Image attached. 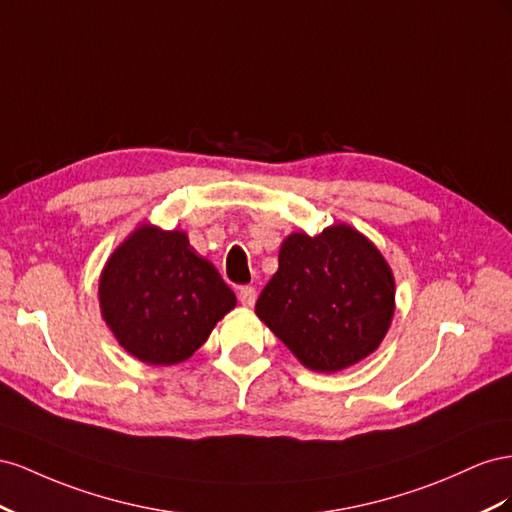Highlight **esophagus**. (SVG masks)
Returning a JSON list of instances; mask_svg holds the SVG:
<instances>
[{"label":"esophagus","mask_w":512,"mask_h":512,"mask_svg":"<svg viewBox=\"0 0 512 512\" xmlns=\"http://www.w3.org/2000/svg\"><path fill=\"white\" fill-rule=\"evenodd\" d=\"M255 298H257V291H255V287H251V285H244V287H240V291H238V300H240L244 306H253V304H255Z\"/></svg>","instance_id":"34e87169"}]
</instances>
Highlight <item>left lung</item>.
Masks as SVG:
<instances>
[{
    "label": "left lung",
    "mask_w": 512,
    "mask_h": 512,
    "mask_svg": "<svg viewBox=\"0 0 512 512\" xmlns=\"http://www.w3.org/2000/svg\"><path fill=\"white\" fill-rule=\"evenodd\" d=\"M255 313L306 369L337 373L384 341L394 276L377 246L345 223L291 233Z\"/></svg>",
    "instance_id": "left-lung-1"
}]
</instances>
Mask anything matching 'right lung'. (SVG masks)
Here are the masks:
<instances>
[{
  "label": "right lung",
  "instance_id": "obj_1",
  "mask_svg": "<svg viewBox=\"0 0 512 512\" xmlns=\"http://www.w3.org/2000/svg\"><path fill=\"white\" fill-rule=\"evenodd\" d=\"M102 319L130 356L178 364L208 341L236 294L184 231L143 223L115 248L100 274Z\"/></svg>",
  "mask_w": 512,
  "mask_h": 512
}]
</instances>
